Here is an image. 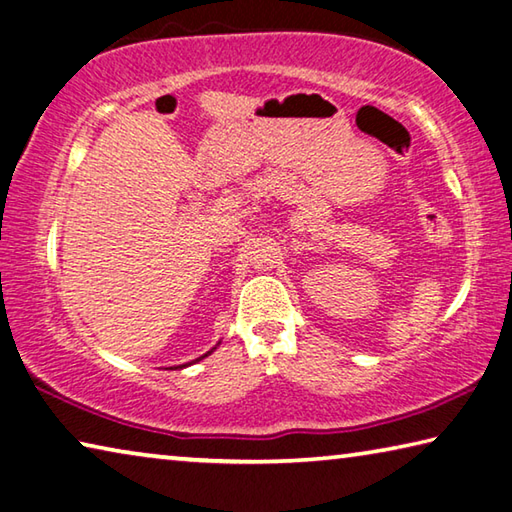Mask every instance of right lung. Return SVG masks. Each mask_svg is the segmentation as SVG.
I'll list each match as a JSON object with an SVG mask.
<instances>
[{
    "label": "right lung",
    "mask_w": 512,
    "mask_h": 512,
    "mask_svg": "<svg viewBox=\"0 0 512 512\" xmlns=\"http://www.w3.org/2000/svg\"><path fill=\"white\" fill-rule=\"evenodd\" d=\"M206 355H209V353H206ZM206 355H204V357H206ZM195 362H197V360H195Z\"/></svg>",
    "instance_id": "right-lung-1"
}]
</instances>
